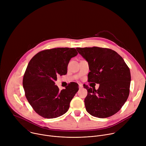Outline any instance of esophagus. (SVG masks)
Masks as SVG:
<instances>
[{
	"label": "esophagus",
	"instance_id": "34e87169",
	"mask_svg": "<svg viewBox=\"0 0 146 146\" xmlns=\"http://www.w3.org/2000/svg\"><path fill=\"white\" fill-rule=\"evenodd\" d=\"M78 86H79V88H80V89H82V87H83V86H82V85L81 84H78Z\"/></svg>",
	"mask_w": 146,
	"mask_h": 146
}]
</instances>
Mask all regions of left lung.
<instances>
[{"instance_id":"left-lung-1","label":"left lung","mask_w":146,"mask_h":146,"mask_svg":"<svg viewBox=\"0 0 146 146\" xmlns=\"http://www.w3.org/2000/svg\"><path fill=\"white\" fill-rule=\"evenodd\" d=\"M76 49L88 62V82L99 84L97 90L83 86L88 92L84 99L86 110L91 115L101 118L115 114L129 94V68L123 58L111 49L98 47Z\"/></svg>"}]
</instances>
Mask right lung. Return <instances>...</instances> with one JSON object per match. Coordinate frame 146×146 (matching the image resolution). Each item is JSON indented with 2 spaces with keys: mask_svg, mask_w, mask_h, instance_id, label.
Masks as SVG:
<instances>
[{
  "mask_svg": "<svg viewBox=\"0 0 146 146\" xmlns=\"http://www.w3.org/2000/svg\"><path fill=\"white\" fill-rule=\"evenodd\" d=\"M77 54L74 48H56L40 51L29 61L23 84L28 102L40 116L56 118L68 110L78 85L72 82L59 91L55 81L67 73L69 60Z\"/></svg>",
  "mask_w": 146,
  "mask_h": 146,
  "instance_id": "right-lung-1",
  "label": "right lung"
}]
</instances>
